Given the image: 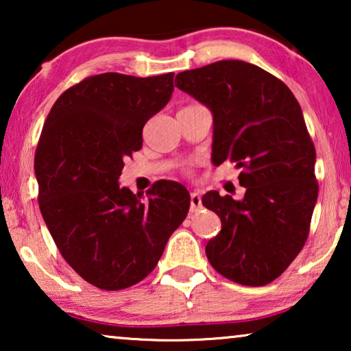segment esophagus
Listing matches in <instances>:
<instances>
[{"label":"esophagus","mask_w":351,"mask_h":351,"mask_svg":"<svg viewBox=\"0 0 351 351\" xmlns=\"http://www.w3.org/2000/svg\"><path fill=\"white\" fill-rule=\"evenodd\" d=\"M201 208V195L198 191H193V193L190 195V209L191 213H195V210H198Z\"/></svg>","instance_id":"1"}]
</instances>
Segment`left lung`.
<instances>
[{
  "label": "left lung",
  "instance_id": "8db88e82",
  "mask_svg": "<svg viewBox=\"0 0 351 351\" xmlns=\"http://www.w3.org/2000/svg\"><path fill=\"white\" fill-rule=\"evenodd\" d=\"M176 86L213 112V162H237L246 189L241 201L215 190L201 199L222 222L208 261L238 285L265 286L302 251L318 198L300 105L281 80L243 60L182 71Z\"/></svg>",
  "mask_w": 351,
  "mask_h": 351
}]
</instances>
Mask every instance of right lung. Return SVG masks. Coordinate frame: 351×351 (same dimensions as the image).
<instances>
[{
	"instance_id": "obj_1",
	"label": "right lung",
	"mask_w": 351,
	"mask_h": 351,
	"mask_svg": "<svg viewBox=\"0 0 351 351\" xmlns=\"http://www.w3.org/2000/svg\"><path fill=\"white\" fill-rule=\"evenodd\" d=\"M172 90L174 73L95 75L66 89L46 118L35 153L43 219L66 263L99 289L142 281L189 214L190 195L177 182L153 184L148 199L118 184Z\"/></svg>"
}]
</instances>
